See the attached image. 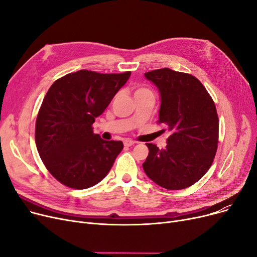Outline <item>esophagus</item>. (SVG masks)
Returning <instances> with one entry per match:
<instances>
[{"label":"esophagus","mask_w":257,"mask_h":257,"mask_svg":"<svg viewBox=\"0 0 257 257\" xmlns=\"http://www.w3.org/2000/svg\"><path fill=\"white\" fill-rule=\"evenodd\" d=\"M134 144H136V142H133L132 140H125V141H124V146H125V147H131V146H133Z\"/></svg>","instance_id":"esophagus-1"}]
</instances>
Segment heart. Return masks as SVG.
<instances>
[{
	"mask_svg": "<svg viewBox=\"0 0 257 257\" xmlns=\"http://www.w3.org/2000/svg\"><path fill=\"white\" fill-rule=\"evenodd\" d=\"M147 94H150V96H153L152 91L147 88V87H137L134 89V98H139L142 96H147Z\"/></svg>",
	"mask_w": 257,
	"mask_h": 257,
	"instance_id": "heart-1",
	"label": "heart"
}]
</instances>
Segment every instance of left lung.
Returning <instances> with one entry per match:
<instances>
[{"mask_svg":"<svg viewBox=\"0 0 257 257\" xmlns=\"http://www.w3.org/2000/svg\"><path fill=\"white\" fill-rule=\"evenodd\" d=\"M160 93L159 124L171 136L164 149L149 148L146 175L167 190H183L204 176L211 167L219 140V118L214 102L200 81L171 69L145 73Z\"/></svg>","mask_w":257,"mask_h":257,"instance_id":"left-lung-1","label":"left lung"}]
</instances>
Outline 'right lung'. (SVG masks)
I'll use <instances>...</instances> for the list:
<instances>
[{"mask_svg": "<svg viewBox=\"0 0 257 257\" xmlns=\"http://www.w3.org/2000/svg\"><path fill=\"white\" fill-rule=\"evenodd\" d=\"M130 75L81 70L49 88L37 114L35 143L44 165L60 183L84 190L110 171L124 145L102 140L91 126Z\"/></svg>", "mask_w": 257, "mask_h": 257, "instance_id": "1", "label": "right lung"}]
</instances>
